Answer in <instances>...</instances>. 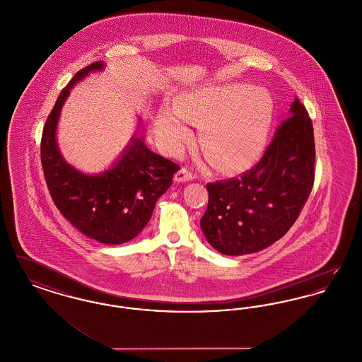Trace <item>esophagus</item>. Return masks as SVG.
Listing matches in <instances>:
<instances>
[{
    "label": "esophagus",
    "mask_w": 362,
    "mask_h": 362,
    "mask_svg": "<svg viewBox=\"0 0 362 362\" xmlns=\"http://www.w3.org/2000/svg\"><path fill=\"white\" fill-rule=\"evenodd\" d=\"M192 179H195V173H191L187 167H182L179 170V173L175 175L176 182H187V180H192Z\"/></svg>",
    "instance_id": "1"
}]
</instances>
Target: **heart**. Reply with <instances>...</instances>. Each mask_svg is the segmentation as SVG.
Returning a JSON list of instances; mask_svg holds the SVG:
<instances>
[{
	"instance_id": "heart-1",
	"label": "heart",
	"mask_w": 362,
	"mask_h": 362,
	"mask_svg": "<svg viewBox=\"0 0 362 362\" xmlns=\"http://www.w3.org/2000/svg\"><path fill=\"white\" fill-rule=\"evenodd\" d=\"M274 117L272 98L250 86L205 88L182 99L176 112L158 119V133L173 152L183 151L192 133L187 123L204 124L206 155L224 170L250 164L262 152Z\"/></svg>"
}]
</instances>
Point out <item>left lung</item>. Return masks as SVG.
Wrapping results in <instances>:
<instances>
[{
    "label": "left lung",
    "instance_id": "left-lung-1",
    "mask_svg": "<svg viewBox=\"0 0 362 362\" xmlns=\"http://www.w3.org/2000/svg\"><path fill=\"white\" fill-rule=\"evenodd\" d=\"M258 164L240 176L207 183L201 228L224 255L260 251L281 239L298 218L315 180V138L298 98Z\"/></svg>",
    "mask_w": 362,
    "mask_h": 362
}]
</instances>
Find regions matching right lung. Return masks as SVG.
<instances>
[{"label":"right lung","mask_w":362,"mask_h":362,"mask_svg":"<svg viewBox=\"0 0 362 362\" xmlns=\"http://www.w3.org/2000/svg\"><path fill=\"white\" fill-rule=\"evenodd\" d=\"M93 62L77 71L65 86L49 114L40 141V158L47 189L61 214L88 238L104 244L132 240L148 224L157 199L173 185L179 165L149 151L141 138L107 173L88 176L66 164L55 142V129L70 88L90 70Z\"/></svg>","instance_id":"obj_1"}]
</instances>
